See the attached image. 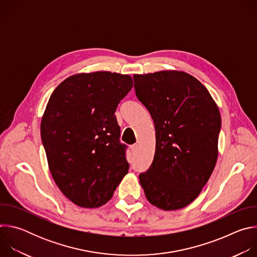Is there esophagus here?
Here are the masks:
<instances>
[{"instance_id":"esophagus-1","label":"esophagus","mask_w":257,"mask_h":257,"mask_svg":"<svg viewBox=\"0 0 257 257\" xmlns=\"http://www.w3.org/2000/svg\"><path fill=\"white\" fill-rule=\"evenodd\" d=\"M131 151H132V153H136L138 151V144L131 145Z\"/></svg>"}]
</instances>
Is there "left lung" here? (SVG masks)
I'll list each match as a JSON object with an SVG mask.
<instances>
[{
  "mask_svg": "<svg viewBox=\"0 0 257 257\" xmlns=\"http://www.w3.org/2000/svg\"><path fill=\"white\" fill-rule=\"evenodd\" d=\"M138 99L156 126V153L139 175L148 200L163 210L190 204L201 192L217 160L221 114L206 87L186 72L134 74Z\"/></svg>",
  "mask_w": 257,
  "mask_h": 257,
  "instance_id": "8db88e82",
  "label": "left lung"
}]
</instances>
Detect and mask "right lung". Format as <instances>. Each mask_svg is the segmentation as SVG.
Returning <instances> with one entry per match:
<instances>
[{"mask_svg": "<svg viewBox=\"0 0 257 257\" xmlns=\"http://www.w3.org/2000/svg\"><path fill=\"white\" fill-rule=\"evenodd\" d=\"M132 86L130 75L79 73L48 101L41 135L49 169L62 193L80 207L105 204L128 173L115 112Z\"/></svg>", "mask_w": 257, "mask_h": 257, "instance_id": "add662e5", "label": "right lung"}]
</instances>
